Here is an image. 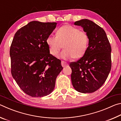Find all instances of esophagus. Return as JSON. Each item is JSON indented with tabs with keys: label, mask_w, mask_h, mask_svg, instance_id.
Here are the masks:
<instances>
[{
	"label": "esophagus",
	"mask_w": 121,
	"mask_h": 121,
	"mask_svg": "<svg viewBox=\"0 0 121 121\" xmlns=\"http://www.w3.org/2000/svg\"><path fill=\"white\" fill-rule=\"evenodd\" d=\"M68 65V63H67L66 62H65V61H61V65H62V66L63 67H65V65Z\"/></svg>",
	"instance_id": "obj_1"
}]
</instances>
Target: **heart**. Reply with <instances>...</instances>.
I'll use <instances>...</instances> for the list:
<instances>
[{
    "instance_id": "b5f03b06",
    "label": "heart",
    "mask_w": 121,
    "mask_h": 121,
    "mask_svg": "<svg viewBox=\"0 0 121 121\" xmlns=\"http://www.w3.org/2000/svg\"><path fill=\"white\" fill-rule=\"evenodd\" d=\"M89 36L85 31L70 25H64L57 30L56 36L49 35L46 42L51 54L56 56L63 47L61 56L64 59H79L86 51Z\"/></svg>"
}]
</instances>
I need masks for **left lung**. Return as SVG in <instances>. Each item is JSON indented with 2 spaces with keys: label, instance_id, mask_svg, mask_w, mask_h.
Instances as JSON below:
<instances>
[{
  "label": "left lung",
  "instance_id": "left-lung-1",
  "mask_svg": "<svg viewBox=\"0 0 121 121\" xmlns=\"http://www.w3.org/2000/svg\"><path fill=\"white\" fill-rule=\"evenodd\" d=\"M74 24L83 28L89 40L85 54L69 65L71 82L77 91L92 93L104 84L111 70V46L105 30L93 21L82 19Z\"/></svg>",
  "mask_w": 121,
  "mask_h": 121
}]
</instances>
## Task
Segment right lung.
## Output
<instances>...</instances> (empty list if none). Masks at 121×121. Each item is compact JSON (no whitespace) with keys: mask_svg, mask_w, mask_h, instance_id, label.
<instances>
[{"mask_svg":"<svg viewBox=\"0 0 121 121\" xmlns=\"http://www.w3.org/2000/svg\"><path fill=\"white\" fill-rule=\"evenodd\" d=\"M56 24L30 22L17 30L12 42V75L20 89L31 97L50 95L63 69L61 60L50 53L46 42Z\"/></svg>","mask_w":121,"mask_h":121,"instance_id":"1","label":"right lung"}]
</instances>
